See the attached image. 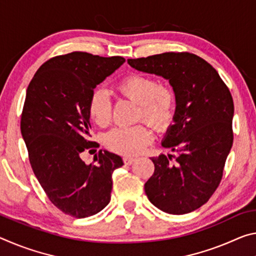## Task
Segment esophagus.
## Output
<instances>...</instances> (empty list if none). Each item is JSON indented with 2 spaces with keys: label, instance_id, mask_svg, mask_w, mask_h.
Here are the masks:
<instances>
[{
  "label": "esophagus",
  "instance_id": "obj_1",
  "mask_svg": "<svg viewBox=\"0 0 256 256\" xmlns=\"http://www.w3.org/2000/svg\"><path fill=\"white\" fill-rule=\"evenodd\" d=\"M134 160H134V158H133V157H128V156L123 157V162H124L125 165H131Z\"/></svg>",
  "mask_w": 256,
  "mask_h": 256
}]
</instances>
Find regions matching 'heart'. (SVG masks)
<instances>
[{"label":"heart","mask_w":256,"mask_h":256,"mask_svg":"<svg viewBox=\"0 0 256 256\" xmlns=\"http://www.w3.org/2000/svg\"><path fill=\"white\" fill-rule=\"evenodd\" d=\"M120 96L139 104L138 120H146L157 130H164L171 123L176 106V93L168 84H160L155 77L131 74L116 85ZM88 112L91 120L99 126H106L110 122L112 102L106 92L96 90L88 100ZM152 139L147 125L141 123L128 128H116L104 138V146L120 155H136Z\"/></svg>","instance_id":"1"}]
</instances>
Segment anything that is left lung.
<instances>
[{"label":"left lung","mask_w":256,"mask_h":256,"mask_svg":"<svg viewBox=\"0 0 256 256\" xmlns=\"http://www.w3.org/2000/svg\"><path fill=\"white\" fill-rule=\"evenodd\" d=\"M128 62L136 70L163 76L176 93L174 123L162 142L176 156L152 158L155 171L144 184L146 194L163 212H192L220 184L232 147L231 93L206 60L189 52H165Z\"/></svg>","instance_id":"8db88e82"}]
</instances>
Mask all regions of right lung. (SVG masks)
Masks as SVG:
<instances>
[{"mask_svg":"<svg viewBox=\"0 0 256 256\" xmlns=\"http://www.w3.org/2000/svg\"><path fill=\"white\" fill-rule=\"evenodd\" d=\"M124 62L80 51L56 56L27 88L20 128L30 163L48 200L70 216H94L110 202L112 174L122 158L100 150L88 165L80 154L99 146L90 140L92 92Z\"/></svg>","mask_w":256,"mask_h":256,"instance_id":"add662e5","label":"right lung"}]
</instances>
